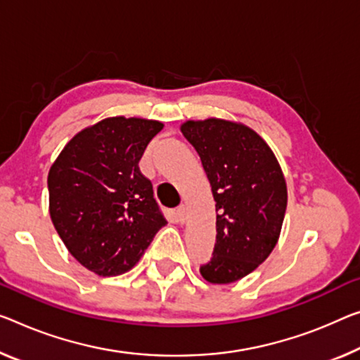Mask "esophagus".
I'll return each instance as SVG.
<instances>
[{
    "instance_id": "34e87169",
    "label": "esophagus",
    "mask_w": 360,
    "mask_h": 360,
    "mask_svg": "<svg viewBox=\"0 0 360 360\" xmlns=\"http://www.w3.org/2000/svg\"><path fill=\"white\" fill-rule=\"evenodd\" d=\"M176 219H179V222L180 224H185V220H186V209H185V206H180L179 209H176Z\"/></svg>"
}]
</instances>
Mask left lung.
Wrapping results in <instances>:
<instances>
[{
    "mask_svg": "<svg viewBox=\"0 0 360 360\" xmlns=\"http://www.w3.org/2000/svg\"><path fill=\"white\" fill-rule=\"evenodd\" d=\"M201 159L215 201V245L199 272L229 285L254 272L274 251L283 225L288 190L272 148L241 122L219 117L180 125Z\"/></svg>",
    "mask_w": 360,
    "mask_h": 360,
    "instance_id": "1",
    "label": "left lung"
}]
</instances>
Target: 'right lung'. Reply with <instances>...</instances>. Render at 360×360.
<instances>
[{"label":"right lung","instance_id":"1","mask_svg":"<svg viewBox=\"0 0 360 360\" xmlns=\"http://www.w3.org/2000/svg\"><path fill=\"white\" fill-rule=\"evenodd\" d=\"M159 120L106 117L85 127L48 172L49 215L68 251L90 272H129L167 224L138 162Z\"/></svg>","mask_w":360,"mask_h":360}]
</instances>
